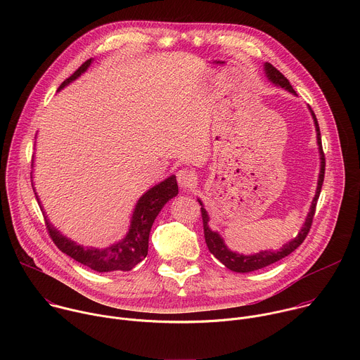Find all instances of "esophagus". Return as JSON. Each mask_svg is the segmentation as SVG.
<instances>
[{
    "instance_id": "esophagus-1",
    "label": "esophagus",
    "mask_w": 360,
    "mask_h": 360,
    "mask_svg": "<svg viewBox=\"0 0 360 360\" xmlns=\"http://www.w3.org/2000/svg\"><path fill=\"white\" fill-rule=\"evenodd\" d=\"M176 179H178V184L181 188L184 189H188V188H192L196 182V175L191 171V169H186V168H182L176 172Z\"/></svg>"
}]
</instances>
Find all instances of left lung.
<instances>
[{
    "label": "left lung",
    "mask_w": 360,
    "mask_h": 360,
    "mask_svg": "<svg viewBox=\"0 0 360 360\" xmlns=\"http://www.w3.org/2000/svg\"><path fill=\"white\" fill-rule=\"evenodd\" d=\"M265 72L268 75V78L288 89L289 92L292 94H296L295 89L292 88L290 82L288 81V78L279 71L276 70L272 64L266 63L265 64ZM311 112H312V117H314V121H315V125H316V132H318V145H319V152H321V174H319V181H318V189H316V195L314 198V202H312V207H311V211L309 214H307L306 217V222L303 225V228L300 229L299 235L288 242L286 245H283L279 250H275V252H271V250H264V252H259V253H255V255H250V256H245V255H240V253H235L232 250H229L226 248V245L224 243V240L221 239V236L217 233V232H212L208 226V214L207 211H205L203 208H200V214H202V224H203V235H205V242H207V246L210 249V252L215 256V258L222 262L228 269L233 271V272H252V271H258V269H262L265 266H269L281 259H283L285 256H288L289 253H292L307 236V233H309L311 228H312V222H314V217H315V212H316V203H318V199H319V195H321V189H322V185H323V179H325V165H326V161H325V152H323V148H322V138H321V129H319V124H318V120H316V115L315 112L312 111V108H309ZM199 203L202 205V202L199 200Z\"/></svg>",
    "instance_id": "obj_1"
}]
</instances>
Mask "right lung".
I'll list each match as a JSON object with an SVG mask.
<instances>
[{"mask_svg": "<svg viewBox=\"0 0 360 360\" xmlns=\"http://www.w3.org/2000/svg\"><path fill=\"white\" fill-rule=\"evenodd\" d=\"M92 60H86L70 78H67L60 89L67 84L79 77L91 64ZM178 193L176 178L172 175L157 186L150 188L145 195L138 200L134 217L131 221L129 231L121 242L105 248V249H94L84 248L74 243L72 240L63 236L57 229L51 226L45 219V226L49 238L53 239L56 246L71 256L77 262L91 268L96 272H114V271H131L138 265L148 255V239L153 221L162 210L164 205Z\"/></svg>", "mask_w": 360, "mask_h": 360, "instance_id": "obj_1", "label": "right lung"}]
</instances>
